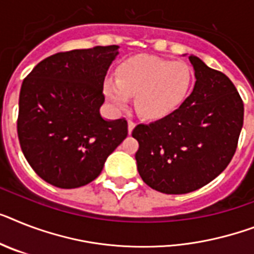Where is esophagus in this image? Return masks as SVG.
<instances>
[{
  "instance_id": "1",
  "label": "esophagus",
  "mask_w": 254,
  "mask_h": 254,
  "mask_svg": "<svg viewBox=\"0 0 254 254\" xmlns=\"http://www.w3.org/2000/svg\"><path fill=\"white\" fill-rule=\"evenodd\" d=\"M135 122H133V121H131V119H128V132L129 133H131L132 132V129L135 128Z\"/></svg>"
}]
</instances>
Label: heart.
<instances>
[{"instance_id":"heart-1","label":"heart","mask_w":254,"mask_h":254,"mask_svg":"<svg viewBox=\"0 0 254 254\" xmlns=\"http://www.w3.org/2000/svg\"><path fill=\"white\" fill-rule=\"evenodd\" d=\"M193 84V72L184 62L153 56L133 57L118 68V81L109 80L105 93L123 109L129 96H137V108L145 118L169 117L184 104Z\"/></svg>"}]
</instances>
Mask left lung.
<instances>
[{
	"instance_id": "left-lung-1",
	"label": "left lung",
	"mask_w": 254,
	"mask_h": 254,
	"mask_svg": "<svg viewBox=\"0 0 254 254\" xmlns=\"http://www.w3.org/2000/svg\"><path fill=\"white\" fill-rule=\"evenodd\" d=\"M193 92L177 112L137 125L135 158L144 183L166 194H183L204 187L219 175L238 148L244 104L227 76L190 56Z\"/></svg>"
}]
</instances>
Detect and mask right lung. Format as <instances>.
<instances>
[{
    "instance_id": "obj_1",
    "label": "right lung",
    "mask_w": 254,
    "mask_h": 254,
    "mask_svg": "<svg viewBox=\"0 0 254 254\" xmlns=\"http://www.w3.org/2000/svg\"><path fill=\"white\" fill-rule=\"evenodd\" d=\"M117 45L48 57L23 80L16 129L33 171L54 187L77 188L101 174L128 135L126 118L105 121L104 81Z\"/></svg>"
}]
</instances>
